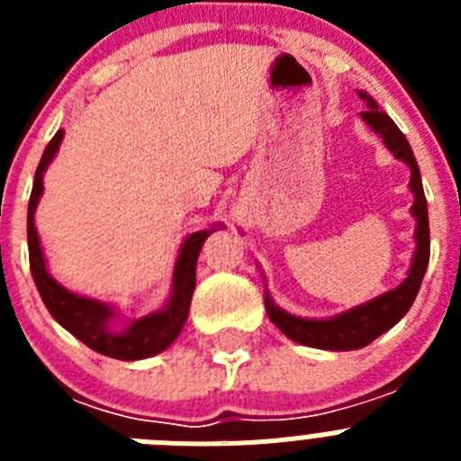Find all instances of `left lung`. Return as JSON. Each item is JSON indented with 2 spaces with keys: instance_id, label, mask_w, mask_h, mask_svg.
Listing matches in <instances>:
<instances>
[{
  "instance_id": "8db88e82",
  "label": "left lung",
  "mask_w": 461,
  "mask_h": 461,
  "mask_svg": "<svg viewBox=\"0 0 461 461\" xmlns=\"http://www.w3.org/2000/svg\"><path fill=\"white\" fill-rule=\"evenodd\" d=\"M360 94V99L367 101V110L362 113V120L372 126L374 131L383 138V142L388 145L390 152L397 158H402L411 168V191H413V217L418 221L415 226V256L413 266H411L409 276L404 279L402 286L394 291L383 293L376 300L360 307L351 309V312L339 313L335 319L328 321H309L291 316L284 309L275 307L270 297H266V309L272 323L288 337V339L297 341V344L312 346V348H325V351H353V348H362V346L372 344L378 335H383L385 330L393 328L402 316L411 309L415 295L420 291L422 276H425L427 263H429V219H427V201L425 191H422L420 170L415 164L413 149H411L409 140L404 133L399 131L397 124L390 120L385 113L376 105V101L365 92Z\"/></svg>"
}]
</instances>
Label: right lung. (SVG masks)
Segmentation results:
<instances>
[{
  "label": "right lung",
  "instance_id": "add662e5",
  "mask_svg": "<svg viewBox=\"0 0 461 461\" xmlns=\"http://www.w3.org/2000/svg\"><path fill=\"white\" fill-rule=\"evenodd\" d=\"M62 136L64 131L59 129L55 138L48 142L43 157H41L39 168H36L34 175V186H32L30 210H27L30 267L36 288L41 293V300H43V304H46L57 323L64 325L73 337H78L85 346H89L92 351L101 353V356L117 357V360H140V357L157 356V353L166 351L177 339L182 325H185L186 316H189L191 295H194L195 288V260H198L203 242H205L212 230H195L182 244L180 258L175 263L173 295H170V303L164 312H157L152 316L133 321L124 332L110 330L108 323L110 316H113V309L108 304L76 295V293L59 286L48 275L39 235H36L34 228L36 203H39L41 194H43V173H46L48 164L52 161L57 149H59Z\"/></svg>",
  "mask_w": 461,
  "mask_h": 461
}]
</instances>
